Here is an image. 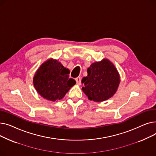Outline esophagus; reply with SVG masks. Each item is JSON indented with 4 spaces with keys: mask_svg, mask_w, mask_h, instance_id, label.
I'll use <instances>...</instances> for the list:
<instances>
[{
    "mask_svg": "<svg viewBox=\"0 0 156 156\" xmlns=\"http://www.w3.org/2000/svg\"><path fill=\"white\" fill-rule=\"evenodd\" d=\"M75 80H76V84L78 85H81V78L80 77H77L75 78Z\"/></svg>",
    "mask_w": 156,
    "mask_h": 156,
    "instance_id": "esophagus-1",
    "label": "esophagus"
}]
</instances>
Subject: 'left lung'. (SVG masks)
Here are the masks:
<instances>
[{
    "mask_svg": "<svg viewBox=\"0 0 156 156\" xmlns=\"http://www.w3.org/2000/svg\"><path fill=\"white\" fill-rule=\"evenodd\" d=\"M87 76L81 83L82 90L88 99L95 102H102L112 97L120 83L119 73L114 65L108 59L92 63L87 69Z\"/></svg>",
    "mask_w": 156,
    "mask_h": 156,
    "instance_id": "8db88e82",
    "label": "left lung"
}]
</instances>
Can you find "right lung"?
Wrapping results in <instances>:
<instances>
[{
    "label": "right lung",
    "mask_w": 156,
    "mask_h": 156,
    "mask_svg": "<svg viewBox=\"0 0 156 156\" xmlns=\"http://www.w3.org/2000/svg\"><path fill=\"white\" fill-rule=\"evenodd\" d=\"M69 70L64 68L60 62L50 59L36 71L34 85L44 99L53 102L61 100L76 83L75 80L69 78Z\"/></svg>",
    "instance_id": "add662e5"
}]
</instances>
